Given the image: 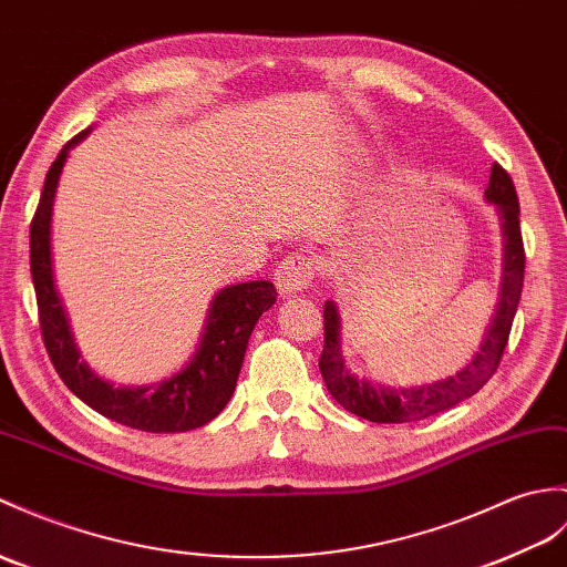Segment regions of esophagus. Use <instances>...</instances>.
Returning <instances> with one entry per match:
<instances>
[{
  "instance_id": "obj_1",
  "label": "esophagus",
  "mask_w": 567,
  "mask_h": 567,
  "mask_svg": "<svg viewBox=\"0 0 567 567\" xmlns=\"http://www.w3.org/2000/svg\"><path fill=\"white\" fill-rule=\"evenodd\" d=\"M313 278V262L305 254H289L280 260V266L275 268V287L282 297H295Z\"/></svg>"
}]
</instances>
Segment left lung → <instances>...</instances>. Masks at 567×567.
<instances>
[{
    "label": "left lung",
    "mask_w": 567,
    "mask_h": 567,
    "mask_svg": "<svg viewBox=\"0 0 567 567\" xmlns=\"http://www.w3.org/2000/svg\"><path fill=\"white\" fill-rule=\"evenodd\" d=\"M485 203H491L497 213L499 231H503V280H499V295L495 313L485 328L478 352L462 372L446 377L432 384L393 389L384 384H374L370 379L354 374L346 364L343 343H340V311L336 301L328 299L323 309V352L319 360V370L326 381V389L331 396L346 408V411L360 415L370 423H413L442 411H450L452 405L471 399L473 393L483 389L488 381L503 350L507 346L509 328L515 321L517 305L522 297L524 282V244L519 229V200L515 183L507 176L503 166L493 164L491 183L485 188Z\"/></svg>",
    "instance_id": "1"
}]
</instances>
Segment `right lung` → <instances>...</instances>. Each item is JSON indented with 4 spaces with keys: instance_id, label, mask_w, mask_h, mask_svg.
Segmentation results:
<instances>
[{
    "instance_id": "right-lung-1",
    "label": "right lung",
    "mask_w": 567,
    "mask_h": 567,
    "mask_svg": "<svg viewBox=\"0 0 567 567\" xmlns=\"http://www.w3.org/2000/svg\"><path fill=\"white\" fill-rule=\"evenodd\" d=\"M89 133L91 127L72 137L52 162L31 221V275L48 354L74 396L115 423L144 432H188L203 427L229 403L248 338L262 311L278 301V292L268 280L221 287L207 309L193 358L176 374L144 386H115L99 377L76 346L70 313L64 309L52 270V205L58 183L70 152Z\"/></svg>"
}]
</instances>
